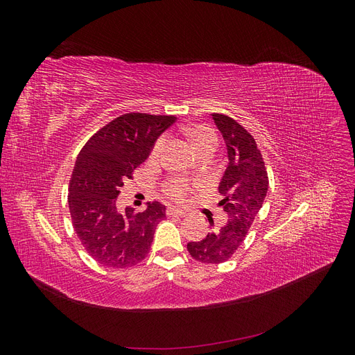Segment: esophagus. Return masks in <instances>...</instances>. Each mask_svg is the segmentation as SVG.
Wrapping results in <instances>:
<instances>
[{"mask_svg":"<svg viewBox=\"0 0 355 355\" xmlns=\"http://www.w3.org/2000/svg\"><path fill=\"white\" fill-rule=\"evenodd\" d=\"M166 213H167V216H179V218L187 216V211L180 210V209H176V207H168L166 210Z\"/></svg>","mask_w":355,"mask_h":355,"instance_id":"34e87169","label":"esophagus"}]
</instances>
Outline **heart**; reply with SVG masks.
I'll return each instance as SVG.
<instances>
[{"label":"heart","mask_w":355,"mask_h":355,"mask_svg":"<svg viewBox=\"0 0 355 355\" xmlns=\"http://www.w3.org/2000/svg\"><path fill=\"white\" fill-rule=\"evenodd\" d=\"M187 133H188V137L191 139V142L194 144V146L198 149V153L206 151V149H209V148L216 149L218 137H216V133H214L210 127L196 125V127L188 128ZM166 145H167V137L166 136L158 137L157 142L154 144V146L151 149V153H149V158H151L153 161L159 159L161 155H163V153H164ZM192 189H194V184L185 178H171V179L166 180L163 185L164 194L170 200H175L178 202L185 201L187 197L191 194Z\"/></svg>","instance_id":"1"}]
</instances>
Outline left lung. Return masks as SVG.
<instances>
[{"label": "left lung", "mask_w": 355, "mask_h": 355, "mask_svg": "<svg viewBox=\"0 0 355 355\" xmlns=\"http://www.w3.org/2000/svg\"><path fill=\"white\" fill-rule=\"evenodd\" d=\"M228 151V166L219 184V206L227 222L200 241L187 244L189 254L202 263H223L245 240L268 192V173L253 136L231 116L211 114ZM209 222L214 225L213 219Z\"/></svg>", "instance_id": "8db88e82"}]
</instances>
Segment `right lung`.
Returning <instances> with one entry per match:
<instances>
[{"instance_id": "add662e5", "label": "right lung", "mask_w": 355, "mask_h": 355, "mask_svg": "<svg viewBox=\"0 0 355 355\" xmlns=\"http://www.w3.org/2000/svg\"><path fill=\"white\" fill-rule=\"evenodd\" d=\"M175 121V115L124 114L96 132L80 151L69 180V213L85 252L101 265L133 266L151 249L166 207L153 201L144 211H120L116 197L157 137Z\"/></svg>"}]
</instances>
